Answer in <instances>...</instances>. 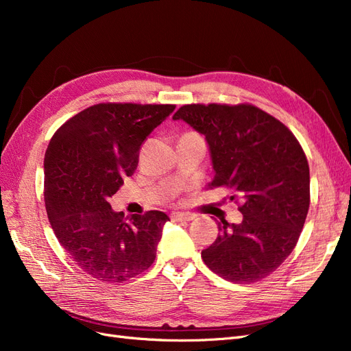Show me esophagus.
<instances>
[{
    "mask_svg": "<svg viewBox=\"0 0 351 351\" xmlns=\"http://www.w3.org/2000/svg\"><path fill=\"white\" fill-rule=\"evenodd\" d=\"M195 217L196 215L192 214V212H174V214H171L173 221H192Z\"/></svg>",
    "mask_w": 351,
    "mask_h": 351,
    "instance_id": "1",
    "label": "esophagus"
}]
</instances>
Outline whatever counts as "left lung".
I'll return each instance as SVG.
<instances>
[{
	"mask_svg": "<svg viewBox=\"0 0 351 351\" xmlns=\"http://www.w3.org/2000/svg\"><path fill=\"white\" fill-rule=\"evenodd\" d=\"M173 120L205 136L215 171L208 186H227L243 200L240 224L221 221L202 259L236 284L268 277L293 252L309 210V164L300 143L281 121L249 104L183 105Z\"/></svg>",
	"mask_w": 351,
	"mask_h": 351,
	"instance_id": "obj_1",
	"label": "left lung"
}]
</instances>
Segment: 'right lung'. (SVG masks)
<instances>
[{
    "instance_id": "obj_1",
    "label": "right lung",
    "mask_w": 351,
    "mask_h": 351,
    "mask_svg": "<svg viewBox=\"0 0 351 351\" xmlns=\"http://www.w3.org/2000/svg\"><path fill=\"white\" fill-rule=\"evenodd\" d=\"M176 105L98 104L52 136L44 161L45 208L60 244L80 269L123 282L151 267L168 215L124 218L110 197L133 176L143 141Z\"/></svg>"
}]
</instances>
